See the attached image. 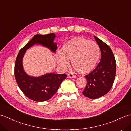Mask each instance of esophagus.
Returning <instances> with one entry per match:
<instances>
[{
    "instance_id": "obj_1",
    "label": "esophagus",
    "mask_w": 131,
    "mask_h": 131,
    "mask_svg": "<svg viewBox=\"0 0 131 131\" xmlns=\"http://www.w3.org/2000/svg\"><path fill=\"white\" fill-rule=\"evenodd\" d=\"M68 76L70 78H76V75L73 73H69Z\"/></svg>"
}]
</instances>
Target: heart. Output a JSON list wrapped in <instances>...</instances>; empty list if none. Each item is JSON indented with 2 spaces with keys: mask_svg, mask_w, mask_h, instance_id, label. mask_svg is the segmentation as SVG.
I'll list each match as a JSON object with an SVG mask.
<instances>
[{
  "mask_svg": "<svg viewBox=\"0 0 131 131\" xmlns=\"http://www.w3.org/2000/svg\"><path fill=\"white\" fill-rule=\"evenodd\" d=\"M100 56V50L96 43L78 37L64 44L62 50L56 52V60L61 68L69 66L68 60L77 73L85 74L95 68Z\"/></svg>",
  "mask_w": 131,
  "mask_h": 131,
  "instance_id": "heart-1",
  "label": "heart"
}]
</instances>
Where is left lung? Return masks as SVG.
<instances>
[{"label": "left lung", "instance_id": "1", "mask_svg": "<svg viewBox=\"0 0 131 131\" xmlns=\"http://www.w3.org/2000/svg\"><path fill=\"white\" fill-rule=\"evenodd\" d=\"M101 53L100 62L92 71L85 75L87 84L83 94L90 99L105 95L112 87L116 74V61L112 49L107 44L94 37Z\"/></svg>", "mask_w": 131, "mask_h": 131}]
</instances>
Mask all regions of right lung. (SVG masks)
Wrapping results in <instances>:
<instances>
[{
    "mask_svg": "<svg viewBox=\"0 0 131 131\" xmlns=\"http://www.w3.org/2000/svg\"><path fill=\"white\" fill-rule=\"evenodd\" d=\"M54 33L34 35L20 51L16 58L15 65V76L19 88L29 99L35 101H45L51 99L56 92L61 83L66 79L65 74L49 73L39 77H30L24 71L22 61L27 49L35 44H40L55 52L56 43H53Z\"/></svg>",
    "mask_w": 131,
    "mask_h": 131,
    "instance_id": "obj_1",
    "label": "right lung"
}]
</instances>
